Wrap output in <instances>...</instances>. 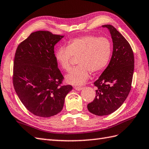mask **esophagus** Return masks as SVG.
<instances>
[{
  "label": "esophagus",
  "instance_id": "obj_1",
  "mask_svg": "<svg viewBox=\"0 0 149 149\" xmlns=\"http://www.w3.org/2000/svg\"><path fill=\"white\" fill-rule=\"evenodd\" d=\"M74 88L75 89V90H77V91H81V90H82V89H83V87H79V86H74Z\"/></svg>",
  "mask_w": 149,
  "mask_h": 149
}]
</instances>
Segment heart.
I'll return each mask as SVG.
<instances>
[{"label":"heart","mask_w":149,"mask_h":149,"mask_svg":"<svg viewBox=\"0 0 149 149\" xmlns=\"http://www.w3.org/2000/svg\"><path fill=\"white\" fill-rule=\"evenodd\" d=\"M111 43L106 37L85 35L71 39L67 47L58 48L55 59L64 70L71 68L72 57H78V66L66 75L65 80L72 85H82L89 77L90 72L95 74L106 68L110 59Z\"/></svg>","instance_id":"obj_1"}]
</instances>
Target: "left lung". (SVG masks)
I'll list each match as a JSON object with an SVG mask.
<instances>
[{
    "instance_id": "8db88e82",
    "label": "left lung",
    "mask_w": 149,
    "mask_h": 149,
    "mask_svg": "<svg viewBox=\"0 0 149 149\" xmlns=\"http://www.w3.org/2000/svg\"><path fill=\"white\" fill-rule=\"evenodd\" d=\"M110 32L113 53L108 67L94 84L97 87L95 96L88 103L91 113L98 116L116 111L130 94L134 72V54L128 41L111 25H104Z\"/></svg>"
}]
</instances>
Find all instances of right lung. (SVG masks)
Here are the masks:
<instances>
[{"label":"right lung","mask_w":149,"mask_h":149,"mask_svg":"<svg viewBox=\"0 0 149 149\" xmlns=\"http://www.w3.org/2000/svg\"><path fill=\"white\" fill-rule=\"evenodd\" d=\"M63 37L46 31L32 32L16 50L13 86L23 104L36 116L59 113L72 89L70 85H62L64 78L54 54V46Z\"/></svg>","instance_id":"right-lung-1"}]
</instances>
